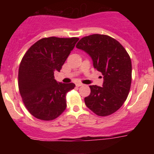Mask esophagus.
Segmentation results:
<instances>
[{
	"mask_svg": "<svg viewBox=\"0 0 154 154\" xmlns=\"http://www.w3.org/2000/svg\"><path fill=\"white\" fill-rule=\"evenodd\" d=\"M83 85V84L82 83H81V82H76L75 83V85L77 87H79V86H82V85Z\"/></svg>",
	"mask_w": 154,
	"mask_h": 154,
	"instance_id": "34e87169",
	"label": "esophagus"
}]
</instances>
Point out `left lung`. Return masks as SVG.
Masks as SVG:
<instances>
[{"instance_id": "obj_1", "label": "left lung", "mask_w": 154, "mask_h": 154, "mask_svg": "<svg viewBox=\"0 0 154 154\" xmlns=\"http://www.w3.org/2000/svg\"><path fill=\"white\" fill-rule=\"evenodd\" d=\"M76 48L92 58L93 67L103 75V86L90 85L91 93L85 98L86 106L99 116L112 114L126 101L132 80L130 55L119 42L108 35L84 37Z\"/></svg>"}]
</instances>
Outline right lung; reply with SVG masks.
Instances as JSON below:
<instances>
[{
	"mask_svg": "<svg viewBox=\"0 0 154 154\" xmlns=\"http://www.w3.org/2000/svg\"><path fill=\"white\" fill-rule=\"evenodd\" d=\"M78 38L49 37L35 42L27 51L18 70V87L30 113L42 120H52L66 109V93L75 86L55 79Z\"/></svg>",
	"mask_w": 154,
	"mask_h": 154,
	"instance_id": "add662e5",
	"label": "right lung"
}]
</instances>
